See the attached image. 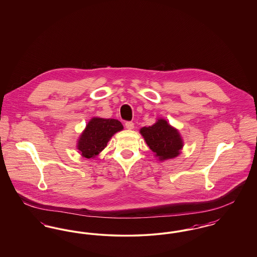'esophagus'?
I'll use <instances>...</instances> for the list:
<instances>
[{
	"label": "esophagus",
	"mask_w": 257,
	"mask_h": 257,
	"mask_svg": "<svg viewBox=\"0 0 257 257\" xmlns=\"http://www.w3.org/2000/svg\"><path fill=\"white\" fill-rule=\"evenodd\" d=\"M125 127L128 129V130H133L134 129V123L132 121H127L125 123Z\"/></svg>",
	"instance_id": "34e87169"
}]
</instances>
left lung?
<instances>
[{
	"instance_id": "1",
	"label": "left lung",
	"mask_w": 257,
	"mask_h": 257,
	"mask_svg": "<svg viewBox=\"0 0 257 257\" xmlns=\"http://www.w3.org/2000/svg\"><path fill=\"white\" fill-rule=\"evenodd\" d=\"M140 133L161 162L180 155L184 147L183 139L179 131L166 119L158 118L153 125L141 128Z\"/></svg>"
}]
</instances>
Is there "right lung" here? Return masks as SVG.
Masks as SVG:
<instances>
[{
	"label": "right lung",
	"instance_id": "obj_1",
	"mask_svg": "<svg viewBox=\"0 0 257 257\" xmlns=\"http://www.w3.org/2000/svg\"><path fill=\"white\" fill-rule=\"evenodd\" d=\"M121 130L123 125L117 119L92 117L78 139L77 149L84 158H96L111 137Z\"/></svg>",
	"mask_w": 257,
	"mask_h": 257
}]
</instances>
